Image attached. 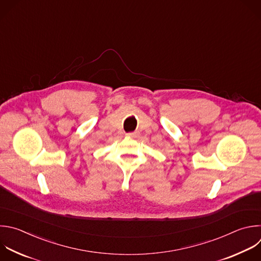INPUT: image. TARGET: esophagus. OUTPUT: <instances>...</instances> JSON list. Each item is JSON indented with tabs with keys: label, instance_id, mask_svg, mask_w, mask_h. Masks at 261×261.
Returning <instances> with one entry per match:
<instances>
[{
	"label": "esophagus",
	"instance_id": "esophagus-1",
	"mask_svg": "<svg viewBox=\"0 0 261 261\" xmlns=\"http://www.w3.org/2000/svg\"><path fill=\"white\" fill-rule=\"evenodd\" d=\"M138 135V132H130V133H127V136L129 137H136Z\"/></svg>",
	"mask_w": 261,
	"mask_h": 261
}]
</instances>
